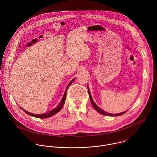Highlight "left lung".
<instances>
[{"mask_svg":"<svg viewBox=\"0 0 157 157\" xmlns=\"http://www.w3.org/2000/svg\"><path fill=\"white\" fill-rule=\"evenodd\" d=\"M87 89H88V93H89V98H90V101H91V104H92L93 107L94 108V109H95L97 112H98L99 113H100V114H103V115H105V116H121V115L125 114V113H126V112L127 111V110H126V111H125V112H123V113H122L115 114H110V113H106V112H105L104 110H102L101 108H99V107L95 104V102H94V101H93V98H92V97H91V93H90V91H89V87H88V86H87Z\"/></svg>","mask_w":157,"mask_h":157,"instance_id":"8db88e82","label":"left lung"}]
</instances>
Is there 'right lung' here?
I'll use <instances>...</instances> for the list:
<instances>
[{"mask_svg": "<svg viewBox=\"0 0 157 157\" xmlns=\"http://www.w3.org/2000/svg\"><path fill=\"white\" fill-rule=\"evenodd\" d=\"M75 79H73L68 84V86H67L66 88V90H65V92H64V94L63 96V98L61 99V102H59V104L56 106V108H54L53 110L48 112V113H43V114H32V113H29V112L25 110L24 109H22L21 107H20L22 110H23L25 113H26L27 114L31 116H33V117H36V118H40V119H44V118H48V117H50L53 115H55V114L58 113L59 111H60V110L62 109L63 105L65 103V100H66V92H67V89H68V87L72 84V82L75 81Z\"/></svg>", "mask_w": 157, "mask_h": 157, "instance_id": "obj_1", "label": "right lung"}]
</instances>
